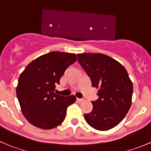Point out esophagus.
Here are the masks:
<instances>
[{"mask_svg":"<svg viewBox=\"0 0 151 151\" xmlns=\"http://www.w3.org/2000/svg\"><path fill=\"white\" fill-rule=\"evenodd\" d=\"M77 101H78V102H82V101H84V99H79V98H77Z\"/></svg>","mask_w":151,"mask_h":151,"instance_id":"esophagus-1","label":"esophagus"}]
</instances>
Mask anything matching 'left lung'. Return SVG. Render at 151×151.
<instances>
[{
  "label": "left lung",
  "instance_id": "obj_1",
  "mask_svg": "<svg viewBox=\"0 0 151 151\" xmlns=\"http://www.w3.org/2000/svg\"><path fill=\"white\" fill-rule=\"evenodd\" d=\"M78 62L99 88V99L92 101L93 109L85 114L93 129L106 131L119 124L130 109L133 85L126 68L115 59L101 53L77 55Z\"/></svg>",
  "mask_w": 151,
  "mask_h": 151
}]
</instances>
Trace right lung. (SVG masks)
<instances>
[{
  "label": "right lung",
  "instance_id": "add662e5",
  "mask_svg": "<svg viewBox=\"0 0 151 151\" xmlns=\"http://www.w3.org/2000/svg\"><path fill=\"white\" fill-rule=\"evenodd\" d=\"M77 60L73 53L51 52L29 63L20 74L16 92L22 114L33 126L51 129L63 123L74 96L55 93V85L70 65Z\"/></svg>",
  "mask_w": 151,
  "mask_h": 151
}]
</instances>
